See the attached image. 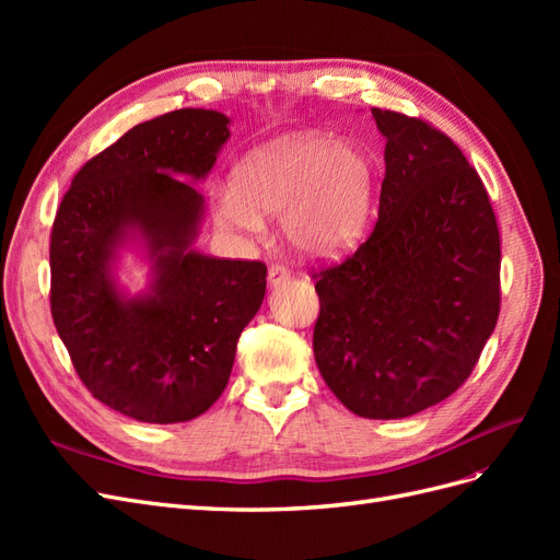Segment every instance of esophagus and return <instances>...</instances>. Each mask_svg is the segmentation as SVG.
<instances>
[{
  "label": "esophagus",
  "mask_w": 560,
  "mask_h": 560,
  "mask_svg": "<svg viewBox=\"0 0 560 560\" xmlns=\"http://www.w3.org/2000/svg\"><path fill=\"white\" fill-rule=\"evenodd\" d=\"M292 278V270H290V266H284V264H273L268 268V282H270V287H278V284H282V282H287Z\"/></svg>",
  "instance_id": "34e87169"
}]
</instances>
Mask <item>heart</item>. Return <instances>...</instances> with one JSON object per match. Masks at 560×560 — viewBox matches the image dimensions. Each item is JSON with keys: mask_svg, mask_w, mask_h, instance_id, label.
I'll list each match as a JSON object with an SVG mask.
<instances>
[{"mask_svg": "<svg viewBox=\"0 0 560 560\" xmlns=\"http://www.w3.org/2000/svg\"><path fill=\"white\" fill-rule=\"evenodd\" d=\"M374 198V165L358 144L294 132L249 151L219 198L233 229L259 231L261 214L280 212V231L303 257H336L358 243Z\"/></svg>", "mask_w": 560, "mask_h": 560, "instance_id": "obj_1", "label": "heart"}]
</instances>
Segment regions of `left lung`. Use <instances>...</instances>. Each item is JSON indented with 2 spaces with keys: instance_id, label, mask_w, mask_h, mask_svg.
I'll list each match as a JSON object with an SVG mask.
<instances>
[{
  "instance_id": "8db88e82",
  "label": "left lung",
  "mask_w": 560,
  "mask_h": 560,
  "mask_svg": "<svg viewBox=\"0 0 560 560\" xmlns=\"http://www.w3.org/2000/svg\"><path fill=\"white\" fill-rule=\"evenodd\" d=\"M371 114L387 140L378 222L350 257L313 273V352L346 409L395 420L444 401L477 366L500 315V231L448 135Z\"/></svg>"
}]
</instances>
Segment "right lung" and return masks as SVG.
Listing matches in <instances>:
<instances>
[{
    "instance_id": "right-lung-1",
    "label": "right lung",
    "mask_w": 560,
    "mask_h": 560,
    "mask_svg": "<svg viewBox=\"0 0 560 560\" xmlns=\"http://www.w3.org/2000/svg\"><path fill=\"white\" fill-rule=\"evenodd\" d=\"M229 118L177 109L130 128L74 175L50 231V315L81 383L140 422H184L224 393L235 346L266 294V264L206 257L191 243L202 179ZM140 232L155 264L142 298L115 290V249Z\"/></svg>"
}]
</instances>
